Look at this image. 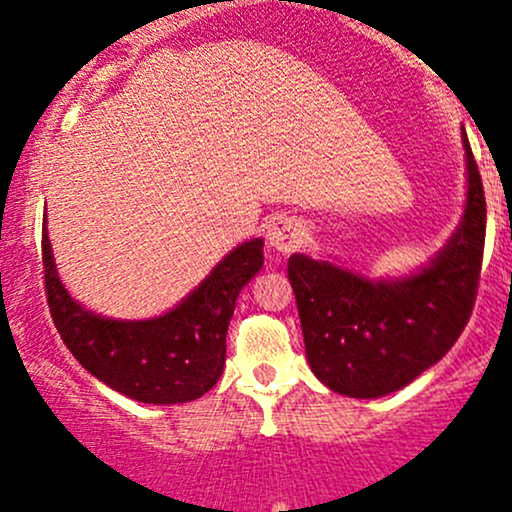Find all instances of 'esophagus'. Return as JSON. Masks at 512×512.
<instances>
[{
  "mask_svg": "<svg viewBox=\"0 0 512 512\" xmlns=\"http://www.w3.org/2000/svg\"><path fill=\"white\" fill-rule=\"evenodd\" d=\"M267 242L277 252L287 255V252L299 250L301 242H304V228L297 218H289V215H274L267 225Z\"/></svg>",
  "mask_w": 512,
  "mask_h": 512,
  "instance_id": "34e87169",
  "label": "esophagus"
}]
</instances>
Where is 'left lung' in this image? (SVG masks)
I'll return each instance as SVG.
<instances>
[{"mask_svg": "<svg viewBox=\"0 0 512 512\" xmlns=\"http://www.w3.org/2000/svg\"><path fill=\"white\" fill-rule=\"evenodd\" d=\"M469 193L454 238L405 279H365L324 260L289 257L287 274L316 378L348 397H383L439 363L471 319L486 242V196L464 137Z\"/></svg>", "mask_w": 512, "mask_h": 512, "instance_id": "obj_1", "label": "left lung"}]
</instances>
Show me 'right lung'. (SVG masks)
I'll list each match as a JSON object with an SVG mask.
<instances>
[{
	"label": "right lung",
	"instance_id": "1",
	"mask_svg": "<svg viewBox=\"0 0 512 512\" xmlns=\"http://www.w3.org/2000/svg\"><path fill=\"white\" fill-rule=\"evenodd\" d=\"M260 238L247 240L169 314L117 321L83 309L58 279L43 225V282L51 319L90 375L147 405H179L206 395L225 365V333L240 289L260 272Z\"/></svg>",
	"mask_w": 512,
	"mask_h": 512
}]
</instances>
